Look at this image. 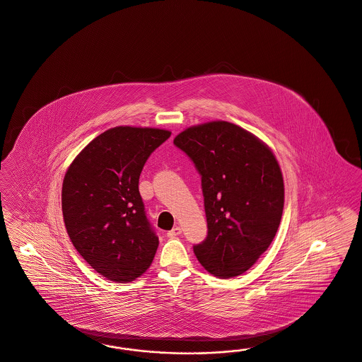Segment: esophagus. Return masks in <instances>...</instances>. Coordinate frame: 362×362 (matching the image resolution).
Returning a JSON list of instances; mask_svg holds the SVG:
<instances>
[{"label": "esophagus", "mask_w": 362, "mask_h": 362, "mask_svg": "<svg viewBox=\"0 0 362 362\" xmlns=\"http://www.w3.org/2000/svg\"><path fill=\"white\" fill-rule=\"evenodd\" d=\"M180 234H182V228H180L179 226H176L173 230H170V231L167 233V237L176 238L177 235H180Z\"/></svg>", "instance_id": "1"}]
</instances>
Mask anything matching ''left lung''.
I'll return each instance as SVG.
<instances>
[{"instance_id": "left-lung-1", "label": "left lung", "mask_w": 362, "mask_h": 362, "mask_svg": "<svg viewBox=\"0 0 362 362\" xmlns=\"http://www.w3.org/2000/svg\"><path fill=\"white\" fill-rule=\"evenodd\" d=\"M174 144L202 176L209 233L194 246L198 261L219 278L243 274L269 249L282 218L285 187L273 151L222 120L189 127Z\"/></svg>"}]
</instances>
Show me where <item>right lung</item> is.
Listing matches in <instances>:
<instances>
[{"mask_svg": "<svg viewBox=\"0 0 362 362\" xmlns=\"http://www.w3.org/2000/svg\"><path fill=\"white\" fill-rule=\"evenodd\" d=\"M171 136L159 128L115 127L95 137L64 176V223L75 249L107 279L146 273L159 238L146 216L139 177L151 153Z\"/></svg>", "mask_w": 362, "mask_h": 362, "instance_id": "add662e5", "label": "right lung"}]
</instances>
